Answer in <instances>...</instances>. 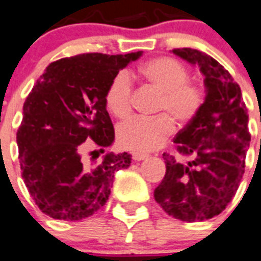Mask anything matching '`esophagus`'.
I'll list each match as a JSON object with an SVG mask.
<instances>
[{"label": "esophagus", "mask_w": 261, "mask_h": 261, "mask_svg": "<svg viewBox=\"0 0 261 261\" xmlns=\"http://www.w3.org/2000/svg\"><path fill=\"white\" fill-rule=\"evenodd\" d=\"M145 158H147L146 154H138V152H134V154H133V160L134 161H142L145 160Z\"/></svg>", "instance_id": "obj_1"}]
</instances>
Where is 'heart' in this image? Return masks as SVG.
<instances>
[{"instance_id":"heart-1","label":"heart","mask_w":261,"mask_h":261,"mask_svg":"<svg viewBox=\"0 0 261 261\" xmlns=\"http://www.w3.org/2000/svg\"><path fill=\"white\" fill-rule=\"evenodd\" d=\"M147 82L162 92L156 118H134L118 127V142L126 150L147 152L158 149L174 130V122L188 123L205 101V90L190 80L189 68L174 57H156L141 68ZM134 86L127 71H119L110 82L105 95L107 109L124 119L133 111ZM169 115L167 116V114Z\"/></svg>"}]
</instances>
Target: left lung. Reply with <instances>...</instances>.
I'll return each instance as SVG.
<instances>
[{
	"label": "left lung",
	"instance_id": "left-lung-1",
	"mask_svg": "<svg viewBox=\"0 0 261 261\" xmlns=\"http://www.w3.org/2000/svg\"><path fill=\"white\" fill-rule=\"evenodd\" d=\"M173 54L200 67L206 97L174 138L177 151L190 156L189 162L164 152L166 174L154 198L174 219L204 221L228 206L244 174L251 142L247 107L240 86L213 57L192 48H175Z\"/></svg>",
	"mask_w": 261,
	"mask_h": 261
}]
</instances>
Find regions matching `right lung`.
Masks as SVG:
<instances>
[{
    "mask_svg": "<svg viewBox=\"0 0 261 261\" xmlns=\"http://www.w3.org/2000/svg\"><path fill=\"white\" fill-rule=\"evenodd\" d=\"M141 55L64 57L37 79L24 103L17 145L22 179L42 213L65 221L90 217L109 200L114 174L130 166L127 152L107 154L96 165L86 164L83 152L88 147L84 142L92 141L100 149L91 151L97 158L114 142L106 91Z\"/></svg>",
    "mask_w": 261,
    "mask_h": 261,
    "instance_id": "obj_1",
    "label": "right lung"
}]
</instances>
